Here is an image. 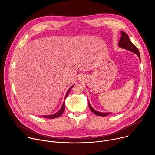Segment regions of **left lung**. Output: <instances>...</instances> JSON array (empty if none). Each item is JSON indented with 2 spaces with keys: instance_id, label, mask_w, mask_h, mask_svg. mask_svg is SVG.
I'll use <instances>...</instances> for the list:
<instances>
[{
  "instance_id": "8db88e82",
  "label": "left lung",
  "mask_w": 155,
  "mask_h": 155,
  "mask_svg": "<svg viewBox=\"0 0 155 155\" xmlns=\"http://www.w3.org/2000/svg\"><path fill=\"white\" fill-rule=\"evenodd\" d=\"M121 37L120 39L119 43H118V46L122 48L126 49L127 50H129L132 53H135L136 54H137L139 56V58L140 61V53L139 51L138 50V48L132 43L130 40H129V36L127 35V34L126 33H125L124 32L121 31ZM88 105H89L90 109L91 110V111L94 113L95 115H97V116H101V117H106L110 114H111V113H102V112H99L95 110L90 105L89 101H88Z\"/></svg>"
}]
</instances>
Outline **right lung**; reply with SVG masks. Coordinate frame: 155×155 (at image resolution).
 <instances>
[{
    "mask_svg": "<svg viewBox=\"0 0 155 155\" xmlns=\"http://www.w3.org/2000/svg\"><path fill=\"white\" fill-rule=\"evenodd\" d=\"M73 86H74V85H72V86L69 88V89L68 90L67 93H66V95H65V99L66 98H67V97L68 96L69 93L73 87ZM64 111H65V102H63V104H62V107L61 108V109L59 110V111H58V112H56V114H53V115H45V116H40V117H43V118H48V119L56 118H58V117H60L61 115H62Z\"/></svg>",
    "mask_w": 155,
    "mask_h": 155,
    "instance_id": "add662e5",
    "label": "right lung"
}]
</instances>
